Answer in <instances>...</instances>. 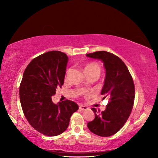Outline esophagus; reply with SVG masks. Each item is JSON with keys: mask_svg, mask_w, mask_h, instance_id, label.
Instances as JSON below:
<instances>
[{"mask_svg": "<svg viewBox=\"0 0 158 158\" xmlns=\"http://www.w3.org/2000/svg\"><path fill=\"white\" fill-rule=\"evenodd\" d=\"M88 109V107L86 106H79V109L80 111H84V110H86Z\"/></svg>", "mask_w": 158, "mask_h": 158, "instance_id": "34e87169", "label": "esophagus"}]
</instances>
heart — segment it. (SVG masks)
Listing matches in <instances>:
<instances>
[{"mask_svg":"<svg viewBox=\"0 0 158 158\" xmlns=\"http://www.w3.org/2000/svg\"><path fill=\"white\" fill-rule=\"evenodd\" d=\"M85 72L87 75L98 74L99 76L101 73V67L98 63H91L85 66Z\"/></svg>","mask_w":158,"mask_h":158,"instance_id":"b5f03b06","label":"heart"}]
</instances>
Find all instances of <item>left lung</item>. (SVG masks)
<instances>
[{"instance_id":"obj_1","label":"left lung","mask_w":158,"mask_h":158,"mask_svg":"<svg viewBox=\"0 0 158 158\" xmlns=\"http://www.w3.org/2000/svg\"><path fill=\"white\" fill-rule=\"evenodd\" d=\"M86 56L103 63L106 78L101 94L105 96L103 99L109 98L105 111L100 112L95 108L92 109L95 118L87 126L95 135L110 136L120 130L130 116L135 101V85L127 66L117 56L105 51Z\"/></svg>"}]
</instances>
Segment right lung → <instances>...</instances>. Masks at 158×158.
<instances>
[{
	"label": "right lung",
	"instance_id": "right-lung-1",
	"mask_svg": "<svg viewBox=\"0 0 158 158\" xmlns=\"http://www.w3.org/2000/svg\"><path fill=\"white\" fill-rule=\"evenodd\" d=\"M68 61L63 52H47L33 59L23 74L19 93L23 113L30 125L46 136L64 132L72 114L78 109L68 99L56 104L52 101L56 89L64 84Z\"/></svg>",
	"mask_w": 158,
	"mask_h": 158
}]
</instances>
